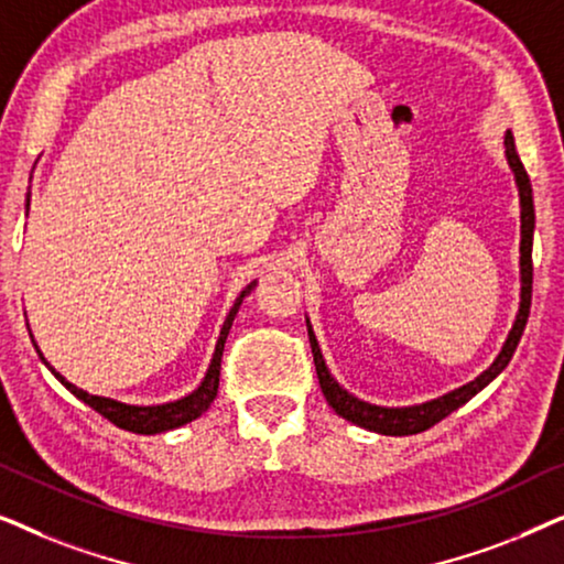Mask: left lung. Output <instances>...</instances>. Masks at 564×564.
<instances>
[{
	"mask_svg": "<svg viewBox=\"0 0 564 564\" xmlns=\"http://www.w3.org/2000/svg\"><path fill=\"white\" fill-rule=\"evenodd\" d=\"M506 161L511 166L513 180H516V189H519V205H521V243H519V276H521V292H519V313H516V321L511 330H508L503 346H500L498 357L492 359V365L475 377L473 382L462 384V388H454L444 395H438L434 400H426V403H415V405H400V408H390V405H377V403H367L357 395H351L349 390L341 388L330 369L323 359V351L318 346V338H315V330L311 326V318H305L307 323V338H311V349H313V361H315V372H318V382L323 395H326L328 405L341 415V419L351 421L354 426H361L367 431H375V434L382 436H411V434H421L446 419L452 411H457L467 403L469 398H475L477 392L496 380V377L503 372L511 361L516 346L521 341L523 328H527L529 321V307H531V243H534V195H531V182L527 169H523L519 153H516V143L511 130L506 133Z\"/></svg>",
	"mask_w": 564,
	"mask_h": 564,
	"instance_id": "1",
	"label": "left lung"
}]
</instances>
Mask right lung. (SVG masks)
Here are the masks:
<instances>
[{
    "label": "right lung",
    "instance_id": "add662e5",
    "mask_svg": "<svg viewBox=\"0 0 564 564\" xmlns=\"http://www.w3.org/2000/svg\"><path fill=\"white\" fill-rule=\"evenodd\" d=\"M28 210H30V192H28ZM257 288V280H253L251 284H246V288L241 290V295L236 297L234 307H230L228 315H226V323H223L220 328V336L218 341H215V351H213V359L210 365H207V372L203 377V382L197 384L195 390L187 392V395L176 398V400H169V403H156V405H133V403H122V400H115V398H105V395H91V392L76 388L74 382H68L64 375L56 372V369L51 367V361L43 357L41 346L35 344L33 334H30V338H33V346L37 351V357H41V361L45 367L51 369V375L56 377V380L64 384V388L72 392L74 398H79L84 405H89L91 411H97L99 415H105L107 421H112L115 426L126 429V431H133V434H164V431H172V429H180L184 426V423H192L195 419H199L207 408H210V403L215 400V395H218V384H220V359H223V346H226V338H228V330L230 326H234L236 321V313L238 307H241L243 297L249 295V292ZM28 330H30V323H28Z\"/></svg>",
    "mask_w": 564,
    "mask_h": 564
}]
</instances>
